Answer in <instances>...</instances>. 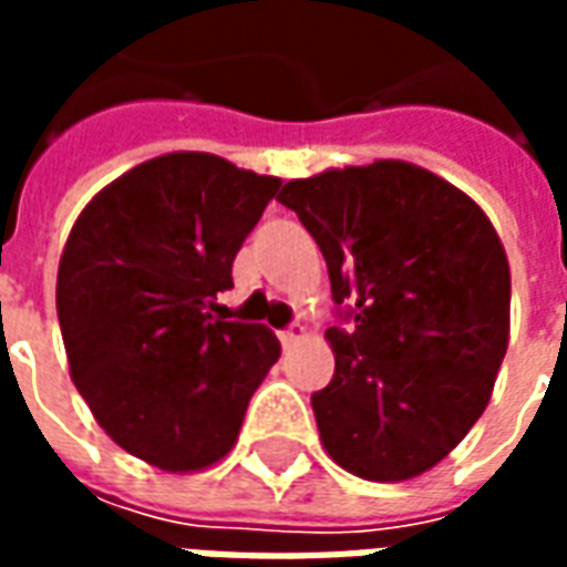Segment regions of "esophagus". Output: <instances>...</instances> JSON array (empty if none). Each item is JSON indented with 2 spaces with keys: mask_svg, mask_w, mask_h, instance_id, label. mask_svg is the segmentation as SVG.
<instances>
[{
  "mask_svg": "<svg viewBox=\"0 0 567 567\" xmlns=\"http://www.w3.org/2000/svg\"><path fill=\"white\" fill-rule=\"evenodd\" d=\"M303 337H307V328H303V324H291V328H288V331L279 333V340H282L285 349H288V346L300 343V340H303Z\"/></svg>",
  "mask_w": 567,
  "mask_h": 567,
  "instance_id": "obj_1",
  "label": "esophagus"
}]
</instances>
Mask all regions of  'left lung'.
<instances>
[{
	"label": "left lung",
	"instance_id": "obj_1",
	"mask_svg": "<svg viewBox=\"0 0 567 567\" xmlns=\"http://www.w3.org/2000/svg\"><path fill=\"white\" fill-rule=\"evenodd\" d=\"M319 243L333 380L312 394L324 450L398 483L443 462L483 416L511 340V267L486 212L416 163L324 169L282 187Z\"/></svg>",
	"mask_w": 567,
	"mask_h": 567
}]
</instances>
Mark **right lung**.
<instances>
[{
  "instance_id": "add662e5",
  "label": "right lung",
  "mask_w": 567,
  "mask_h": 567,
  "mask_svg": "<svg viewBox=\"0 0 567 567\" xmlns=\"http://www.w3.org/2000/svg\"><path fill=\"white\" fill-rule=\"evenodd\" d=\"M282 178L203 151L133 166L84 206L56 270L69 373L109 437L166 474L234 450L279 340L218 291Z\"/></svg>"
}]
</instances>
